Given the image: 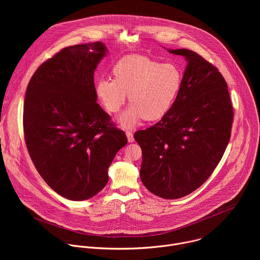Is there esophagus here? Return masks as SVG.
<instances>
[{"label": "esophagus", "instance_id": "34e87169", "mask_svg": "<svg viewBox=\"0 0 260 260\" xmlns=\"http://www.w3.org/2000/svg\"><path fill=\"white\" fill-rule=\"evenodd\" d=\"M126 137H127V141L129 142V143H132V142H134V134L132 133V132H129V131H127L126 132Z\"/></svg>", "mask_w": 260, "mask_h": 260}]
</instances>
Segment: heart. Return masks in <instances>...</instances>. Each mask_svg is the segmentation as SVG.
<instances>
[{"label":"heart","instance_id":"obj_1","mask_svg":"<svg viewBox=\"0 0 260 260\" xmlns=\"http://www.w3.org/2000/svg\"><path fill=\"white\" fill-rule=\"evenodd\" d=\"M112 78H101L95 92L111 113L125 104L129 107L118 117L124 128L135 127L142 119L153 121L162 118L172 109L182 87L180 68L172 62L161 63L145 55H127L113 68Z\"/></svg>","mask_w":260,"mask_h":260}]
</instances>
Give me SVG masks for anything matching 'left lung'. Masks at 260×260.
Here are the masks:
<instances>
[{
	"mask_svg": "<svg viewBox=\"0 0 260 260\" xmlns=\"http://www.w3.org/2000/svg\"><path fill=\"white\" fill-rule=\"evenodd\" d=\"M187 60L181 90L169 112L135 140L142 149L140 177L153 194L176 200L198 189L221 160L234 110L228 84L211 62L189 49H168Z\"/></svg>",
	"mask_w": 260,
	"mask_h": 260,
	"instance_id": "left-lung-1",
	"label": "left lung"
}]
</instances>
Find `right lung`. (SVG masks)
Returning a JSON list of instances; mask_svg holds the SVG:
<instances>
[{"mask_svg":"<svg viewBox=\"0 0 260 260\" xmlns=\"http://www.w3.org/2000/svg\"><path fill=\"white\" fill-rule=\"evenodd\" d=\"M106 53L102 42L66 47L36 70L25 92L28 154L49 186L71 201L106 186L108 169L127 143L96 103L93 74Z\"/></svg>","mask_w":260,"mask_h":260,"instance_id":"1","label":"right lung"}]
</instances>
